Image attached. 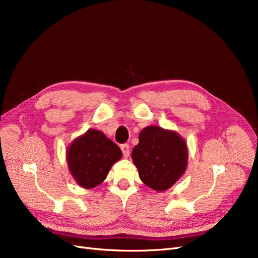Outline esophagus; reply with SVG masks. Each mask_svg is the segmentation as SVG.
<instances>
[{"instance_id": "esophagus-1", "label": "esophagus", "mask_w": 258, "mask_h": 258, "mask_svg": "<svg viewBox=\"0 0 258 258\" xmlns=\"http://www.w3.org/2000/svg\"><path fill=\"white\" fill-rule=\"evenodd\" d=\"M120 148H121V152H122V154H123V157H124V158H128L129 155H130L129 145H128V144H122V145L120 146Z\"/></svg>"}]
</instances>
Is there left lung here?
Returning a JSON list of instances; mask_svg holds the SVG:
<instances>
[{"mask_svg": "<svg viewBox=\"0 0 258 258\" xmlns=\"http://www.w3.org/2000/svg\"><path fill=\"white\" fill-rule=\"evenodd\" d=\"M141 181L156 191H165L182 177L188 162L185 140L176 131L145 127L131 154Z\"/></svg>", "mask_w": 258, "mask_h": 258, "instance_id": "8db88e82", "label": "left lung"}]
</instances>
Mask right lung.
<instances>
[{
	"instance_id": "right-lung-1",
	"label": "right lung",
	"mask_w": 258,
	"mask_h": 258,
	"mask_svg": "<svg viewBox=\"0 0 258 258\" xmlns=\"http://www.w3.org/2000/svg\"><path fill=\"white\" fill-rule=\"evenodd\" d=\"M121 156L120 148L102 131L96 129L87 130L67 147L70 173L76 184L86 189L102 183Z\"/></svg>"
}]
</instances>
